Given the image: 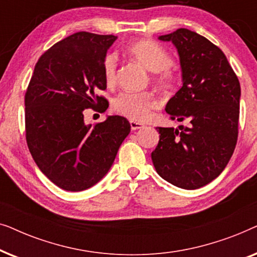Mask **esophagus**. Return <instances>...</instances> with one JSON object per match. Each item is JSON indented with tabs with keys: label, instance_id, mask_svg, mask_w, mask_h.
Returning <instances> with one entry per match:
<instances>
[{
	"label": "esophagus",
	"instance_id": "esophagus-1",
	"mask_svg": "<svg viewBox=\"0 0 257 257\" xmlns=\"http://www.w3.org/2000/svg\"><path fill=\"white\" fill-rule=\"evenodd\" d=\"M130 125H131V128L133 131H136V130H139V128H143L144 125L140 124L138 121H135V120H131L130 121Z\"/></svg>",
	"mask_w": 257,
	"mask_h": 257
}]
</instances>
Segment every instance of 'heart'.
Returning <instances> with one entry per match:
<instances>
[{"mask_svg":"<svg viewBox=\"0 0 257 257\" xmlns=\"http://www.w3.org/2000/svg\"><path fill=\"white\" fill-rule=\"evenodd\" d=\"M130 57L153 72L154 82L160 89L168 90L174 84L175 75L170 66L171 55L163 45L152 40H137L125 49ZM117 55L110 52L103 59L104 80L108 87L117 82ZM158 106L156 94L144 92H121L112 101V110L117 114L135 121H144L150 117L151 111Z\"/></svg>","mask_w":257,"mask_h":257,"instance_id":"heart-1","label":"heart"}]
</instances>
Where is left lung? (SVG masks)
Here are the masks:
<instances>
[{
	"label": "left lung",
	"instance_id": "left-lung-1",
	"mask_svg": "<svg viewBox=\"0 0 257 257\" xmlns=\"http://www.w3.org/2000/svg\"><path fill=\"white\" fill-rule=\"evenodd\" d=\"M177 48L181 89L166 112L189 126L158 127L151 157L158 174L184 189H196L222 173L236 146L241 87L227 57L206 37L185 28L159 36Z\"/></svg>",
	"mask_w": 257,
	"mask_h": 257
}]
</instances>
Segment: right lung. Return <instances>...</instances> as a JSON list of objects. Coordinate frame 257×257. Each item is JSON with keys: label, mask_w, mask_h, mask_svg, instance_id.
Segmentation results:
<instances>
[{"label": "right lung", "mask_w": 257, "mask_h": 257, "mask_svg": "<svg viewBox=\"0 0 257 257\" xmlns=\"http://www.w3.org/2000/svg\"><path fill=\"white\" fill-rule=\"evenodd\" d=\"M115 40L79 31L57 42L38 59L27 89L28 147L42 173L65 191H84L101 180L131 131L120 115L84 122L85 108L108 107L97 92L106 89L103 59Z\"/></svg>", "instance_id": "right-lung-1"}]
</instances>
